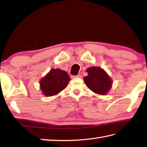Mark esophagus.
<instances>
[{"mask_svg": "<svg viewBox=\"0 0 147 147\" xmlns=\"http://www.w3.org/2000/svg\"><path fill=\"white\" fill-rule=\"evenodd\" d=\"M73 78H82V75H81V74H78L76 76H74Z\"/></svg>", "mask_w": 147, "mask_h": 147, "instance_id": "34e87169", "label": "esophagus"}]
</instances>
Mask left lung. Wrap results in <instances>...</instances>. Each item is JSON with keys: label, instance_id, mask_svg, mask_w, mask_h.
<instances>
[{"label": "left lung", "instance_id": "left-lung-1", "mask_svg": "<svg viewBox=\"0 0 147 147\" xmlns=\"http://www.w3.org/2000/svg\"><path fill=\"white\" fill-rule=\"evenodd\" d=\"M86 72L88 76L83 80L87 87L96 94H107L112 86V80L104 69L93 66L87 69Z\"/></svg>", "mask_w": 147, "mask_h": 147}]
</instances>
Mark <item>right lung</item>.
Wrapping results in <instances>:
<instances>
[{
    "instance_id": "obj_1",
    "label": "right lung",
    "mask_w": 147,
    "mask_h": 147,
    "mask_svg": "<svg viewBox=\"0 0 147 147\" xmlns=\"http://www.w3.org/2000/svg\"><path fill=\"white\" fill-rule=\"evenodd\" d=\"M70 80L67 72L60 69H52L40 80V88L45 96H54L65 88Z\"/></svg>"
}]
</instances>
